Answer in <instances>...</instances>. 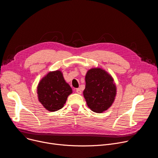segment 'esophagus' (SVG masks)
<instances>
[{"label": "esophagus", "mask_w": 158, "mask_h": 158, "mask_svg": "<svg viewBox=\"0 0 158 158\" xmlns=\"http://www.w3.org/2000/svg\"><path fill=\"white\" fill-rule=\"evenodd\" d=\"M76 93H77V94H82V91H81V89L80 88H77V89H76Z\"/></svg>", "instance_id": "esophagus-1"}]
</instances>
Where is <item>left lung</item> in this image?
Returning <instances> with one entry per match:
<instances>
[{
	"label": "left lung",
	"instance_id": "obj_1",
	"mask_svg": "<svg viewBox=\"0 0 158 158\" xmlns=\"http://www.w3.org/2000/svg\"><path fill=\"white\" fill-rule=\"evenodd\" d=\"M83 95L87 106L93 112L101 113L114 102L117 92L112 77L99 67L87 71Z\"/></svg>",
	"mask_w": 158,
	"mask_h": 158
}]
</instances>
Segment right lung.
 <instances>
[{
  "label": "right lung",
  "instance_id": "right-lung-1",
  "mask_svg": "<svg viewBox=\"0 0 158 158\" xmlns=\"http://www.w3.org/2000/svg\"><path fill=\"white\" fill-rule=\"evenodd\" d=\"M37 93L39 101L44 108L54 112L63 107L73 90L64 80L62 73L57 70L48 73L40 81Z\"/></svg>",
  "mask_w": 158,
  "mask_h": 158
}]
</instances>
